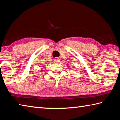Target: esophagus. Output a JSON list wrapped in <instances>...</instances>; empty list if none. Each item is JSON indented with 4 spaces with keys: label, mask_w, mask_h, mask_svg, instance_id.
I'll list each match as a JSON object with an SVG mask.
<instances>
[{
    "label": "esophagus",
    "mask_w": 120,
    "mask_h": 120,
    "mask_svg": "<svg viewBox=\"0 0 120 120\" xmlns=\"http://www.w3.org/2000/svg\"><path fill=\"white\" fill-rule=\"evenodd\" d=\"M60 59H59V58H56V59H54L53 61L55 62H60Z\"/></svg>",
    "instance_id": "obj_1"
}]
</instances>
